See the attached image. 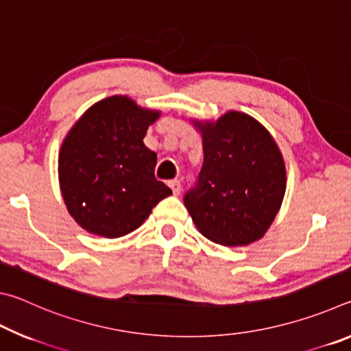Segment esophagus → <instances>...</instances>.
Segmentation results:
<instances>
[{
  "mask_svg": "<svg viewBox=\"0 0 351 351\" xmlns=\"http://www.w3.org/2000/svg\"><path fill=\"white\" fill-rule=\"evenodd\" d=\"M169 187L173 190L175 195H180L181 193V181L180 180H171L169 181Z\"/></svg>",
  "mask_w": 351,
  "mask_h": 351,
  "instance_id": "esophagus-1",
  "label": "esophagus"
}]
</instances>
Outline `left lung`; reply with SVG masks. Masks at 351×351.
Masks as SVG:
<instances>
[{
	"label": "left lung",
	"instance_id": "8db88e82",
	"mask_svg": "<svg viewBox=\"0 0 351 351\" xmlns=\"http://www.w3.org/2000/svg\"><path fill=\"white\" fill-rule=\"evenodd\" d=\"M204 161L184 197L195 226L223 246H247L274 221L287 190V169L274 138L252 116L228 111L197 121Z\"/></svg>",
	"mask_w": 351,
	"mask_h": 351
}]
</instances>
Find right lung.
I'll use <instances>...</instances> for the list:
<instances>
[{
  "label": "right lung",
  "mask_w": 351,
  "mask_h": 351,
  "mask_svg": "<svg viewBox=\"0 0 351 351\" xmlns=\"http://www.w3.org/2000/svg\"><path fill=\"white\" fill-rule=\"evenodd\" d=\"M161 111L128 96L99 100L83 112L58 153V182L69 215L86 232L119 239L150 217L171 195L154 178L156 153L147 148L148 127Z\"/></svg>",
  "instance_id": "obj_1"
}]
</instances>
